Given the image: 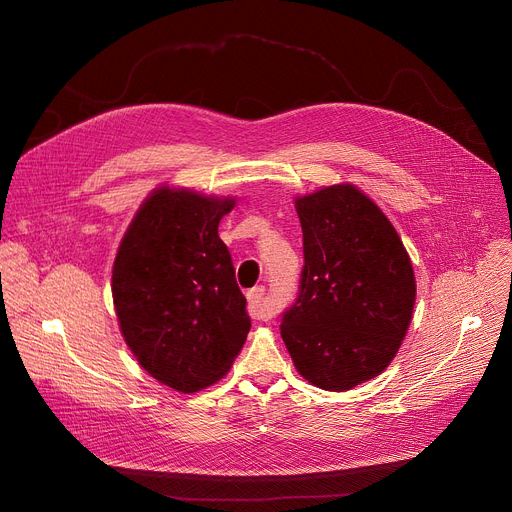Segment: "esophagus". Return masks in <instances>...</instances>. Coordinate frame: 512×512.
<instances>
[{"instance_id": "esophagus-1", "label": "esophagus", "mask_w": 512, "mask_h": 512, "mask_svg": "<svg viewBox=\"0 0 512 512\" xmlns=\"http://www.w3.org/2000/svg\"><path fill=\"white\" fill-rule=\"evenodd\" d=\"M247 300H249V314L255 320H269L271 318V310L265 304V287L257 285L253 289L247 291Z\"/></svg>"}]
</instances>
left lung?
Here are the masks:
<instances>
[{
    "label": "left lung",
    "mask_w": 512,
    "mask_h": 512,
    "mask_svg": "<svg viewBox=\"0 0 512 512\" xmlns=\"http://www.w3.org/2000/svg\"><path fill=\"white\" fill-rule=\"evenodd\" d=\"M296 210L304 269L281 338L308 383L348 391L395 358L415 306L413 265L385 212L352 184L298 196Z\"/></svg>",
    "instance_id": "8db88e82"
}]
</instances>
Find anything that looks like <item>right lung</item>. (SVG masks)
Returning a JSON list of instances; mask_svg holds the SVG:
<instances>
[{
  "label": "right lung",
  "instance_id": "obj_1",
  "mask_svg": "<svg viewBox=\"0 0 512 512\" xmlns=\"http://www.w3.org/2000/svg\"><path fill=\"white\" fill-rule=\"evenodd\" d=\"M233 206V196L160 186L135 212L113 263V304L129 350L180 393L223 379L251 328L218 237Z\"/></svg>",
  "mask_w": 512,
  "mask_h": 512
}]
</instances>
